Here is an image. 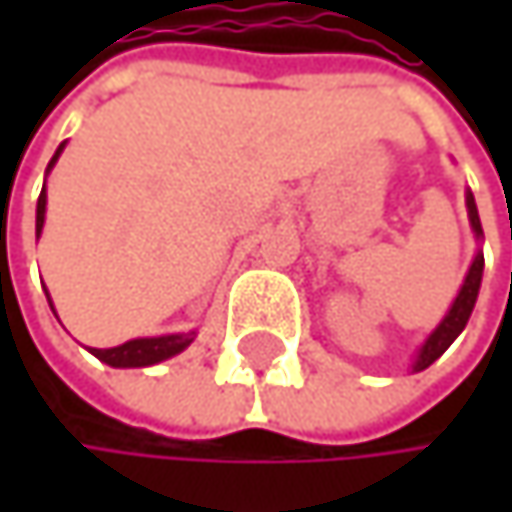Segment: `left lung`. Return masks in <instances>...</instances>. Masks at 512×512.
Listing matches in <instances>:
<instances>
[{
  "instance_id": "obj_1",
  "label": "left lung",
  "mask_w": 512,
  "mask_h": 512,
  "mask_svg": "<svg viewBox=\"0 0 512 512\" xmlns=\"http://www.w3.org/2000/svg\"><path fill=\"white\" fill-rule=\"evenodd\" d=\"M465 210H468V225H471L474 240L483 243V228H480V216H477V204H474L471 189H465ZM480 278H483V252L477 249V255H474L468 272H465V281H462L457 299L451 302V308H448V314L442 317V323L427 335V341L421 344L418 356L412 361V370H415V373H418V370H427L436 358L442 356V353L460 338V332L465 329V323H468V317H471V311H474V302H477V293H480Z\"/></svg>"
}]
</instances>
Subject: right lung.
Wrapping results in <instances>:
<instances>
[{
    "mask_svg": "<svg viewBox=\"0 0 512 512\" xmlns=\"http://www.w3.org/2000/svg\"><path fill=\"white\" fill-rule=\"evenodd\" d=\"M64 145H67V142L58 145V151H55V156L50 159V165H47V174L52 171V165L58 162ZM44 219H47V183H44L41 198H38V216H35V234H38V237H41V231H44ZM47 299H50V293H47ZM52 314H55V308H52ZM195 335H198V332H177V335H159V338H133V341H127V344L109 347V350H94V347H91V353L100 358L103 364H109V367H151V364H159V361H165V358L183 353V350L195 341Z\"/></svg>",
    "mask_w": 512,
    "mask_h": 512,
    "instance_id": "obj_1",
    "label": "right lung"
}]
</instances>
